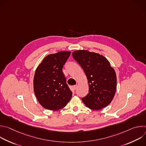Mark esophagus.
I'll return each instance as SVG.
<instances>
[{
  "label": "esophagus",
  "mask_w": 146,
  "mask_h": 146,
  "mask_svg": "<svg viewBox=\"0 0 146 146\" xmlns=\"http://www.w3.org/2000/svg\"><path fill=\"white\" fill-rule=\"evenodd\" d=\"M77 85H75V86H74L73 87V88L74 90H76L77 89Z\"/></svg>",
  "instance_id": "1"
}]
</instances>
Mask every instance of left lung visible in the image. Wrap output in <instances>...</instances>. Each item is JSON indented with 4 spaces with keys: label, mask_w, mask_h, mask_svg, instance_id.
Wrapping results in <instances>:
<instances>
[{
    "label": "left lung",
    "mask_w": 146,
    "mask_h": 146,
    "mask_svg": "<svg viewBox=\"0 0 146 146\" xmlns=\"http://www.w3.org/2000/svg\"><path fill=\"white\" fill-rule=\"evenodd\" d=\"M72 56L88 79L89 91L81 99L83 103L92 110H100L108 106L117 87L116 74L110 62L98 53L86 50L74 51Z\"/></svg>",
    "instance_id": "left-lung-1"
}]
</instances>
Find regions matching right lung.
<instances>
[{
    "label": "right lung",
    "mask_w": 146,
    "mask_h": 146,
    "mask_svg": "<svg viewBox=\"0 0 146 146\" xmlns=\"http://www.w3.org/2000/svg\"><path fill=\"white\" fill-rule=\"evenodd\" d=\"M70 51H60L46 56L36 70L34 92L44 108L57 110L64 108L72 96L62 69L69 58Z\"/></svg>",
    "instance_id": "obj_1"
}]
</instances>
